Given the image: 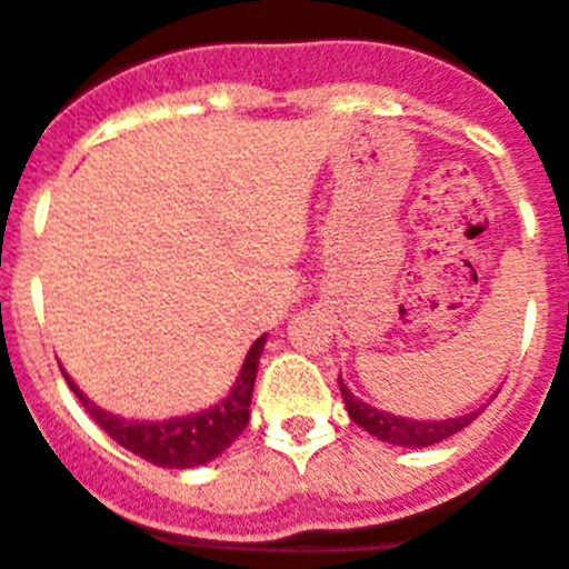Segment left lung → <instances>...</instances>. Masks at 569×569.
<instances>
[{"instance_id":"obj_1","label":"left lung","mask_w":569,"mask_h":569,"mask_svg":"<svg viewBox=\"0 0 569 569\" xmlns=\"http://www.w3.org/2000/svg\"><path fill=\"white\" fill-rule=\"evenodd\" d=\"M341 396H345L347 413L359 427H365L367 433H373L376 439L387 441V445L399 447H430L436 441H445L447 436L459 433L470 425L479 413H467L459 419H445V421H416V419H399L393 413H381L376 407L365 405V401L356 399L350 390L345 387V381L339 379Z\"/></svg>"}]
</instances>
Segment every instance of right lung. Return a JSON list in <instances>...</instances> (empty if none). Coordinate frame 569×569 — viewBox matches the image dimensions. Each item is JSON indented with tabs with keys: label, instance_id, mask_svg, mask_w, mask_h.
<instances>
[{
	"label": "right lung",
	"instance_id": "1",
	"mask_svg": "<svg viewBox=\"0 0 569 569\" xmlns=\"http://www.w3.org/2000/svg\"><path fill=\"white\" fill-rule=\"evenodd\" d=\"M264 339L268 336H259L253 341L228 399L219 401L210 410H202V413L182 416V419L170 421H124L119 416H110L108 410H99L88 396L79 393V387L68 376H62L70 385V390L77 393V399L82 401L90 419L97 421L116 445H122L124 450H130V453H136L139 459L150 461L156 467L184 470V467H199L204 461L216 459V456H222L239 439L241 430L248 427L250 396H253V381L256 370H259L261 350H264Z\"/></svg>",
	"mask_w": 569,
	"mask_h": 569
}]
</instances>
